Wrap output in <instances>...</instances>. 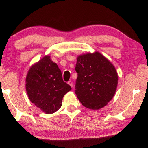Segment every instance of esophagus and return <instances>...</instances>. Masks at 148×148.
I'll return each mask as SVG.
<instances>
[{
  "instance_id": "1",
  "label": "esophagus",
  "mask_w": 148,
  "mask_h": 148,
  "mask_svg": "<svg viewBox=\"0 0 148 148\" xmlns=\"http://www.w3.org/2000/svg\"><path fill=\"white\" fill-rule=\"evenodd\" d=\"M68 84L69 85V86L71 87V88H73V82H71V81H69V82H68Z\"/></svg>"
}]
</instances>
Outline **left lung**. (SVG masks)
<instances>
[{
    "instance_id": "left-lung-1",
    "label": "left lung",
    "mask_w": 148,
    "mask_h": 148,
    "mask_svg": "<svg viewBox=\"0 0 148 148\" xmlns=\"http://www.w3.org/2000/svg\"><path fill=\"white\" fill-rule=\"evenodd\" d=\"M75 94L83 106L92 110L103 108L112 100L118 85V74L110 60L98 52L77 58Z\"/></svg>"
}]
</instances>
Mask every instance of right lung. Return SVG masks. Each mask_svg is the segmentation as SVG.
<instances>
[{"instance_id":"add662e5","label":"right lung","mask_w":148,"mask_h":148,"mask_svg":"<svg viewBox=\"0 0 148 148\" xmlns=\"http://www.w3.org/2000/svg\"><path fill=\"white\" fill-rule=\"evenodd\" d=\"M25 89L29 100L42 112L50 114L61 107L62 98L71 88L62 80L57 64L50 56L46 55L29 68Z\"/></svg>"}]
</instances>
